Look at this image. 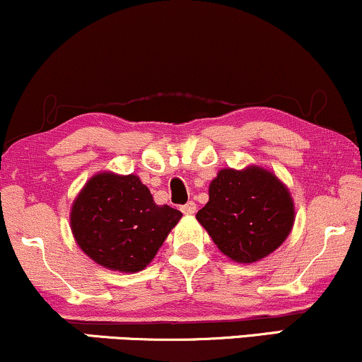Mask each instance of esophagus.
<instances>
[{
    "mask_svg": "<svg viewBox=\"0 0 362 362\" xmlns=\"http://www.w3.org/2000/svg\"><path fill=\"white\" fill-rule=\"evenodd\" d=\"M181 211L185 215H194V214H197V203L188 202V203H186V205L181 206Z\"/></svg>",
    "mask_w": 362,
    "mask_h": 362,
    "instance_id": "34e87169",
    "label": "esophagus"
}]
</instances>
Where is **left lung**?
<instances>
[{
	"instance_id": "left-lung-1",
	"label": "left lung",
	"mask_w": 362,
	"mask_h": 362,
	"mask_svg": "<svg viewBox=\"0 0 362 362\" xmlns=\"http://www.w3.org/2000/svg\"><path fill=\"white\" fill-rule=\"evenodd\" d=\"M295 216L288 186L269 169L250 164L216 173L197 220L220 252L239 264H252L286 240Z\"/></svg>"
}]
</instances>
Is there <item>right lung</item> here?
Here are the masks:
<instances>
[{
    "label": "right lung",
    "mask_w": 362,
    "mask_h": 362,
    "mask_svg": "<svg viewBox=\"0 0 362 362\" xmlns=\"http://www.w3.org/2000/svg\"><path fill=\"white\" fill-rule=\"evenodd\" d=\"M182 214L157 205L135 174L96 173L71 206L76 244L96 264L118 273H139L151 264Z\"/></svg>",
    "instance_id": "1"
}]
</instances>
